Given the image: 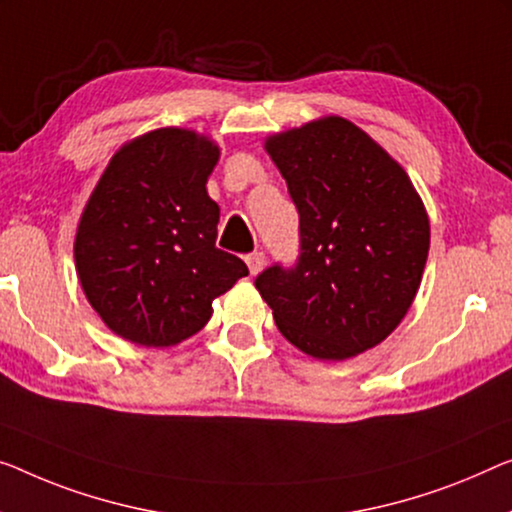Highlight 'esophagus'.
I'll list each match as a JSON object with an SVG mask.
<instances>
[{
  "instance_id": "esophagus-1",
  "label": "esophagus",
  "mask_w": 512,
  "mask_h": 512,
  "mask_svg": "<svg viewBox=\"0 0 512 512\" xmlns=\"http://www.w3.org/2000/svg\"><path fill=\"white\" fill-rule=\"evenodd\" d=\"M246 264H248V269H250V273H259L264 269V264H266V255L262 253V250H255V253H250V255H246Z\"/></svg>"
}]
</instances>
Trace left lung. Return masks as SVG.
<instances>
[{
    "mask_svg": "<svg viewBox=\"0 0 512 512\" xmlns=\"http://www.w3.org/2000/svg\"><path fill=\"white\" fill-rule=\"evenodd\" d=\"M299 211V257L255 278L278 331L342 361L379 345L421 285L430 223L402 167L352 121H312L266 142Z\"/></svg>",
    "mask_w": 512,
    "mask_h": 512,
    "instance_id": "1",
    "label": "left lung"
}]
</instances>
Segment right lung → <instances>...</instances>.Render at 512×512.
Wrapping results in <instances>:
<instances>
[{"label":"right lung","instance_id":"right-lung-1","mask_svg":"<svg viewBox=\"0 0 512 512\" xmlns=\"http://www.w3.org/2000/svg\"><path fill=\"white\" fill-rule=\"evenodd\" d=\"M218 147L160 128L110 160L75 236L87 299L121 338L170 347L209 322L211 301L248 266L216 246L218 204L207 177Z\"/></svg>","mask_w":512,"mask_h":512}]
</instances>
